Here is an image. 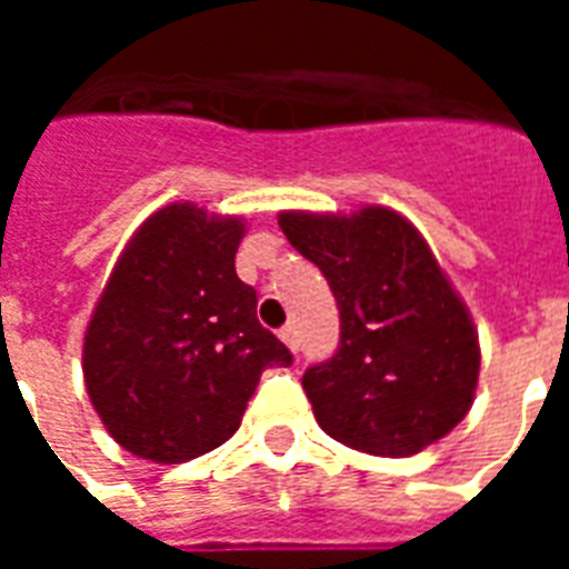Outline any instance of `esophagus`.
Returning a JSON list of instances; mask_svg holds the SVG:
<instances>
[{
  "label": "esophagus",
  "mask_w": 569,
  "mask_h": 569,
  "mask_svg": "<svg viewBox=\"0 0 569 569\" xmlns=\"http://www.w3.org/2000/svg\"><path fill=\"white\" fill-rule=\"evenodd\" d=\"M280 339H283L286 348H289L292 355H298V346H301V342H298V330H295V325H286V328L280 330Z\"/></svg>",
  "instance_id": "obj_1"
}]
</instances>
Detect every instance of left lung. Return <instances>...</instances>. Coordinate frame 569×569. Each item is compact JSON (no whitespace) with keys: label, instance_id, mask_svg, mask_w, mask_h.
Wrapping results in <instances>:
<instances>
[{"label":"left lung","instance_id":"obj_1","mask_svg":"<svg viewBox=\"0 0 569 569\" xmlns=\"http://www.w3.org/2000/svg\"><path fill=\"white\" fill-rule=\"evenodd\" d=\"M277 221L339 307L337 355L301 380L321 431L380 458H407L446 437L472 407L481 351L419 230L383 206L280 212Z\"/></svg>","mask_w":569,"mask_h":569}]
</instances>
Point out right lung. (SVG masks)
Here are the masks:
<instances>
[{
    "instance_id": "obj_1",
    "label": "right lung",
    "mask_w": 569,
    "mask_h": 569,
    "mask_svg": "<svg viewBox=\"0 0 569 569\" xmlns=\"http://www.w3.org/2000/svg\"><path fill=\"white\" fill-rule=\"evenodd\" d=\"M239 218L173 203L129 239L84 333V387L138 458L186 463L239 431L268 366L292 355L236 274Z\"/></svg>"
}]
</instances>
